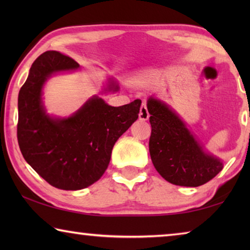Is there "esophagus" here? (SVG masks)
Listing matches in <instances>:
<instances>
[{
    "instance_id": "34e87169",
    "label": "esophagus",
    "mask_w": 250,
    "mask_h": 250,
    "mask_svg": "<svg viewBox=\"0 0 250 250\" xmlns=\"http://www.w3.org/2000/svg\"><path fill=\"white\" fill-rule=\"evenodd\" d=\"M150 117V113L147 111V107H146V101H143L142 104H141V108H140V112H139V119L140 120H147Z\"/></svg>"
}]
</instances>
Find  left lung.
<instances>
[{
	"instance_id": "8db88e82",
	"label": "left lung",
	"mask_w": 250,
	"mask_h": 250,
	"mask_svg": "<svg viewBox=\"0 0 250 250\" xmlns=\"http://www.w3.org/2000/svg\"><path fill=\"white\" fill-rule=\"evenodd\" d=\"M151 115L149 150L152 163L170 183L196 188L214 179L223 162L203 151L179 117L161 101L147 100Z\"/></svg>"
}]
</instances>
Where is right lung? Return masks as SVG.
Listing matches in <instances>:
<instances>
[{
    "label": "right lung",
    "mask_w": 250,
    "mask_h": 250,
    "mask_svg": "<svg viewBox=\"0 0 250 250\" xmlns=\"http://www.w3.org/2000/svg\"><path fill=\"white\" fill-rule=\"evenodd\" d=\"M78 62L48 50L36 58L19 94L18 140L26 162L54 188L77 191L98 181L118 139L138 119L141 100L111 107L95 97L66 119H52L42 104L50 75L77 69ZM110 89L117 90L115 83Z\"/></svg>",
    "instance_id": "obj_1"
}]
</instances>
